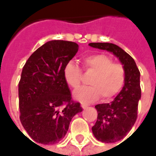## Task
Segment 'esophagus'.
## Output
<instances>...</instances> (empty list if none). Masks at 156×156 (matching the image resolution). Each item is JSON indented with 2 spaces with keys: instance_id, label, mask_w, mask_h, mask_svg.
Masks as SVG:
<instances>
[{
  "instance_id": "esophagus-1",
  "label": "esophagus",
  "mask_w": 156,
  "mask_h": 156,
  "mask_svg": "<svg viewBox=\"0 0 156 156\" xmlns=\"http://www.w3.org/2000/svg\"><path fill=\"white\" fill-rule=\"evenodd\" d=\"M81 107L83 108H87V107H88V105H84V104H81Z\"/></svg>"
}]
</instances>
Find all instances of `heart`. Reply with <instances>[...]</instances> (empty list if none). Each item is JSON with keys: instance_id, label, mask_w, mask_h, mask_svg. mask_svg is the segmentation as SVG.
I'll list each match as a JSON object with an SVG mask.
<instances>
[{"instance_id": "b5f03b06", "label": "heart", "mask_w": 156, "mask_h": 156, "mask_svg": "<svg viewBox=\"0 0 156 156\" xmlns=\"http://www.w3.org/2000/svg\"><path fill=\"white\" fill-rule=\"evenodd\" d=\"M83 70L94 73L89 84L74 93V98L83 103H92L101 97L103 101H110L123 88L126 80V70L120 62H114L111 57L105 53L89 55L83 58ZM66 83L73 89L80 87L83 78L81 68L73 62H68L63 70Z\"/></svg>"}]
</instances>
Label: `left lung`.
<instances>
[{
	"label": "left lung",
	"instance_id": "obj_1",
	"mask_svg": "<svg viewBox=\"0 0 156 156\" xmlns=\"http://www.w3.org/2000/svg\"><path fill=\"white\" fill-rule=\"evenodd\" d=\"M89 46L113 52L126 70L124 86L115 100L95 106L98 117L92 127L95 138L104 143H114L125 137L136 121L138 104L141 98L140 73L133 58L117 45L91 42Z\"/></svg>",
	"mask_w": 156,
	"mask_h": 156
}]
</instances>
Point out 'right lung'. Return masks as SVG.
<instances>
[{"label":"right lung","instance_id":"add662e5","mask_svg":"<svg viewBox=\"0 0 156 156\" xmlns=\"http://www.w3.org/2000/svg\"><path fill=\"white\" fill-rule=\"evenodd\" d=\"M73 41H48L26 62L18 84L20 120L32 140L53 144L64 137L72 119L83 109L72 99L62 70L73 58Z\"/></svg>","mask_w":156,"mask_h":156}]
</instances>
